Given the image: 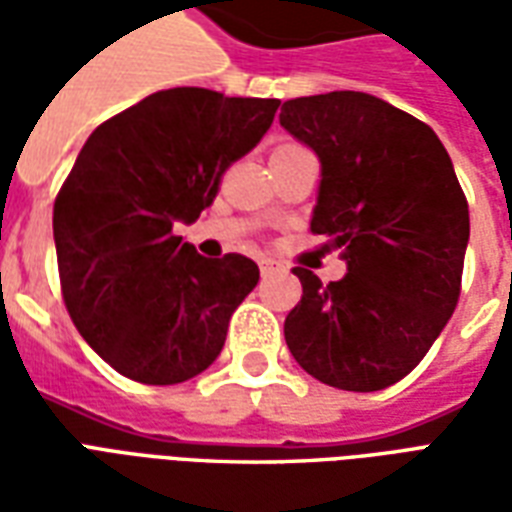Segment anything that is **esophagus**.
Returning <instances> with one entry per match:
<instances>
[{"label":"esophagus","mask_w":512,"mask_h":512,"mask_svg":"<svg viewBox=\"0 0 512 512\" xmlns=\"http://www.w3.org/2000/svg\"><path fill=\"white\" fill-rule=\"evenodd\" d=\"M257 263H260V271H263V277H266V274H274V271L279 268V263L274 260V257H260Z\"/></svg>","instance_id":"1"}]
</instances>
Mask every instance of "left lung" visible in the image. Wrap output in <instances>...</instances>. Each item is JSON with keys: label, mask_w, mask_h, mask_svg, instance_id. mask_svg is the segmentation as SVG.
<instances>
[{"label": "left lung", "mask_w": 512, "mask_h": 512, "mask_svg": "<svg viewBox=\"0 0 512 512\" xmlns=\"http://www.w3.org/2000/svg\"><path fill=\"white\" fill-rule=\"evenodd\" d=\"M279 126L321 161L310 227L348 268L329 285L293 268L304 296L285 343L323 384L386 389L419 365L458 304L469 205L450 156L433 128L354 90L285 101Z\"/></svg>", "instance_id": "8db88e82"}]
</instances>
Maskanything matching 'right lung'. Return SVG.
Masks as SVG:
<instances>
[{"mask_svg": "<svg viewBox=\"0 0 512 512\" xmlns=\"http://www.w3.org/2000/svg\"><path fill=\"white\" fill-rule=\"evenodd\" d=\"M277 109V98L175 87L84 142L54 202L62 299L120 376L180 384L222 354L260 268L244 255H197L175 227L200 219L224 169L266 136Z\"/></svg>", "mask_w": 512, "mask_h": 512, "instance_id": "obj_1", "label": "right lung"}]
</instances>
